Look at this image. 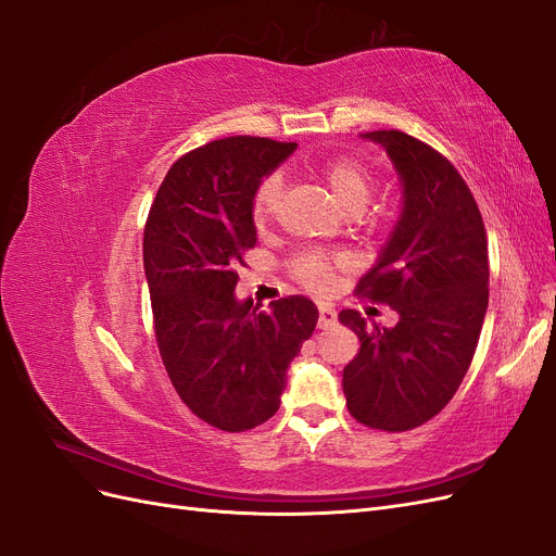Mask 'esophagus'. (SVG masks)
I'll use <instances>...</instances> for the list:
<instances>
[{"label":"esophagus","instance_id":"34e87169","mask_svg":"<svg viewBox=\"0 0 556 556\" xmlns=\"http://www.w3.org/2000/svg\"><path fill=\"white\" fill-rule=\"evenodd\" d=\"M336 325V311L329 304H319V317H317V327L319 329H331Z\"/></svg>","mask_w":556,"mask_h":556}]
</instances>
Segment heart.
I'll return each mask as SVG.
<instances>
[{
	"label": "heart",
	"mask_w": 556,
	"mask_h": 556,
	"mask_svg": "<svg viewBox=\"0 0 556 556\" xmlns=\"http://www.w3.org/2000/svg\"><path fill=\"white\" fill-rule=\"evenodd\" d=\"M323 178L327 182L333 201L345 213H359L366 206V201L371 199L374 174L364 162L355 157H341L327 164L323 169ZM280 192H282V185L278 176L262 178L255 194H252V206H250L252 220L257 225L271 220L280 204ZM292 268H294V276L304 282L306 288L327 290L333 280L336 262L319 255V252H306V255H299L292 262Z\"/></svg>",
	"instance_id": "b5f03b06"
}]
</instances>
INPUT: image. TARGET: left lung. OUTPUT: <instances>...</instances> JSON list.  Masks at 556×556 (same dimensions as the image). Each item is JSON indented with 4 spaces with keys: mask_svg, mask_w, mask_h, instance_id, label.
<instances>
[{
    "mask_svg": "<svg viewBox=\"0 0 556 556\" xmlns=\"http://www.w3.org/2000/svg\"><path fill=\"white\" fill-rule=\"evenodd\" d=\"M403 185V211L357 294L399 313L392 329L341 311L359 339L343 368L348 410L380 431H408L439 415L473 362L490 301V257L468 185L425 141L399 129L366 131Z\"/></svg>",
    "mask_w": 556,
    "mask_h": 556,
    "instance_id": "8db88e82",
    "label": "left lung"
}]
</instances>
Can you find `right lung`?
<instances>
[{
    "mask_svg": "<svg viewBox=\"0 0 556 556\" xmlns=\"http://www.w3.org/2000/svg\"><path fill=\"white\" fill-rule=\"evenodd\" d=\"M296 143L227 137L185 153L162 180L143 231V268L166 374L199 419L229 433L274 417L288 366L317 308L294 294L271 311L233 296L255 248L252 194Z\"/></svg>",
    "mask_w": 556,
    "mask_h": 556,
    "instance_id": "1",
    "label": "right lung"
}]
</instances>
